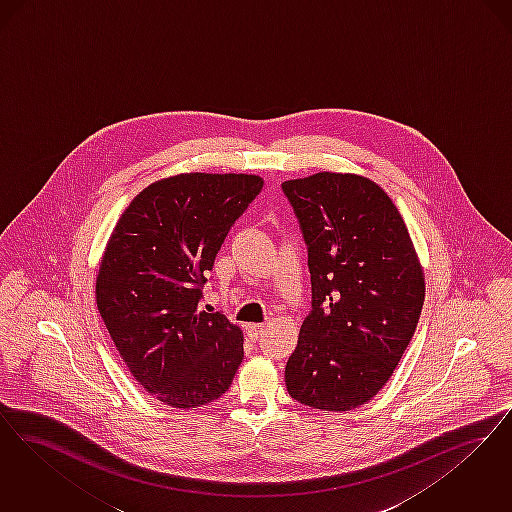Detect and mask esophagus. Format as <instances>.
<instances>
[{"mask_svg": "<svg viewBox=\"0 0 512 512\" xmlns=\"http://www.w3.org/2000/svg\"><path fill=\"white\" fill-rule=\"evenodd\" d=\"M264 333H266V325H262V323H252V325H248V334H250V338L258 340V338H260Z\"/></svg>", "mask_w": 512, "mask_h": 512, "instance_id": "esophagus-1", "label": "esophagus"}]
</instances>
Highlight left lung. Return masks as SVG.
Returning a JSON list of instances; mask_svg holds the SVG:
<instances>
[{"mask_svg":"<svg viewBox=\"0 0 512 512\" xmlns=\"http://www.w3.org/2000/svg\"><path fill=\"white\" fill-rule=\"evenodd\" d=\"M308 245L312 312L285 367L290 396L342 413L377 396L411 342L424 271L407 225L373 179L317 172L283 183Z\"/></svg>","mask_w":512,"mask_h":512,"instance_id":"obj_1","label":"left lung"}]
</instances>
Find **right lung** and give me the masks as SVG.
Wrapping results in <instances>:
<instances>
[{"instance_id":"add662e5","label":"right lung","mask_w":512,"mask_h":512,"mask_svg":"<svg viewBox=\"0 0 512 512\" xmlns=\"http://www.w3.org/2000/svg\"><path fill=\"white\" fill-rule=\"evenodd\" d=\"M262 187L254 174L158 179L112 229L95 279L97 310L132 377L164 405L218 400L243 361L241 327L200 312V287Z\"/></svg>"}]
</instances>
